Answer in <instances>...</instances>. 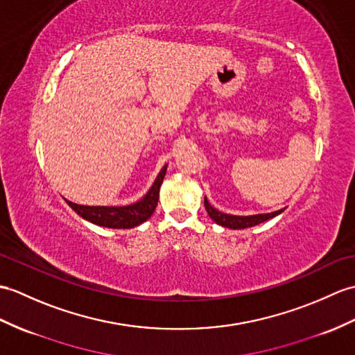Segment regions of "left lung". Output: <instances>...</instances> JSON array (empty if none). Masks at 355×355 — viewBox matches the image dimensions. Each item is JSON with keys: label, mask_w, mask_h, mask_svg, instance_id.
<instances>
[{"label": "left lung", "mask_w": 355, "mask_h": 355, "mask_svg": "<svg viewBox=\"0 0 355 355\" xmlns=\"http://www.w3.org/2000/svg\"><path fill=\"white\" fill-rule=\"evenodd\" d=\"M204 205L205 210H207L209 216L216 222V224L227 227V228H233V230H242V228H248L259 225L261 222H265L270 218H275L279 213H283L284 209L272 211V213H260V215H251V216H236V215H227V213H222L216 210L215 207H211L210 202L207 201V198H204Z\"/></svg>", "instance_id": "1"}]
</instances>
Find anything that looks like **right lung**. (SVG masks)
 <instances>
[{
    "label": "right lung",
    "instance_id": "obj_1",
    "mask_svg": "<svg viewBox=\"0 0 355 355\" xmlns=\"http://www.w3.org/2000/svg\"><path fill=\"white\" fill-rule=\"evenodd\" d=\"M166 168L168 164H164L148 193L135 204L123 205V207H104V205H80L68 200L64 201L77 215L95 225L107 228H133L150 219L157 207L160 186L166 174Z\"/></svg>",
    "mask_w": 355,
    "mask_h": 355
}]
</instances>
